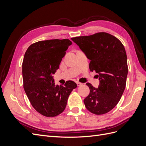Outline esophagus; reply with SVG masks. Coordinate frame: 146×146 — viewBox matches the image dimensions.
Listing matches in <instances>:
<instances>
[{
    "label": "esophagus",
    "instance_id": "obj_1",
    "mask_svg": "<svg viewBox=\"0 0 146 146\" xmlns=\"http://www.w3.org/2000/svg\"><path fill=\"white\" fill-rule=\"evenodd\" d=\"M77 85L78 86H81L82 85V83H80V82H77Z\"/></svg>",
    "mask_w": 146,
    "mask_h": 146
}]
</instances>
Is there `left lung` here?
Instances as JSON below:
<instances>
[{"instance_id":"1","label":"left lung","mask_w":146,"mask_h":146,"mask_svg":"<svg viewBox=\"0 0 146 146\" xmlns=\"http://www.w3.org/2000/svg\"><path fill=\"white\" fill-rule=\"evenodd\" d=\"M71 39L91 60V71L99 74L98 88L86 83L90 92L83 100L85 107L98 115L107 113L116 107L125 88L128 66L125 48L117 38L105 32Z\"/></svg>"}]
</instances>
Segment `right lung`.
I'll return each mask as SVG.
<instances>
[{
	"mask_svg": "<svg viewBox=\"0 0 146 146\" xmlns=\"http://www.w3.org/2000/svg\"><path fill=\"white\" fill-rule=\"evenodd\" d=\"M72 42L68 39H50L31 44L23 62L24 88L32 107L46 117H55L62 113L68 97L77 88L73 81L55 85L54 74Z\"/></svg>",
	"mask_w": 146,
	"mask_h": 146,
	"instance_id": "obj_1",
	"label": "right lung"
}]
</instances>
